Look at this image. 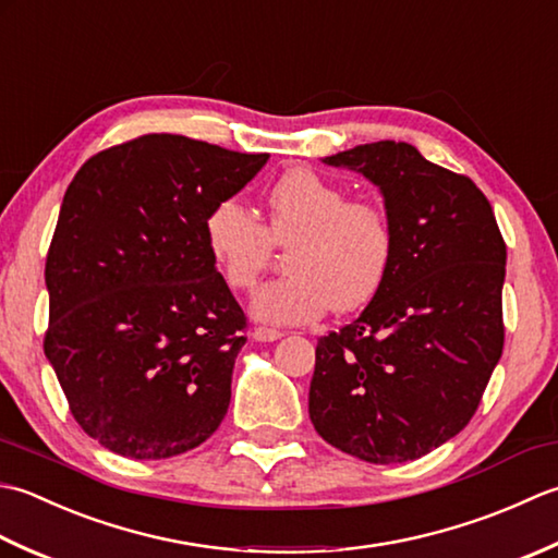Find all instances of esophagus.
Segmentation results:
<instances>
[{
  "label": "esophagus",
  "mask_w": 558,
  "mask_h": 558,
  "mask_svg": "<svg viewBox=\"0 0 558 558\" xmlns=\"http://www.w3.org/2000/svg\"><path fill=\"white\" fill-rule=\"evenodd\" d=\"M253 339H255V342H277V339H281V332H279V329H271V327H255Z\"/></svg>",
  "instance_id": "obj_1"
}]
</instances>
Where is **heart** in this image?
<instances>
[{
    "instance_id": "heart-1",
    "label": "heart",
    "mask_w": 558,
    "mask_h": 558,
    "mask_svg": "<svg viewBox=\"0 0 558 558\" xmlns=\"http://www.w3.org/2000/svg\"><path fill=\"white\" fill-rule=\"evenodd\" d=\"M204 241L233 291H253L275 245L287 247L289 275L255 293L259 320L299 325L363 308L383 289L395 259V231L380 204L347 192L311 168H291L265 192V223L238 199L204 216Z\"/></svg>"
}]
</instances>
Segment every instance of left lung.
<instances>
[{
    "label": "left lung",
    "mask_w": 558,
    "mask_h": 558,
    "mask_svg": "<svg viewBox=\"0 0 558 558\" xmlns=\"http://www.w3.org/2000/svg\"><path fill=\"white\" fill-rule=\"evenodd\" d=\"M325 163L380 187L395 259L366 311L317 339L311 422L359 460H416L470 424L501 359L506 241L484 192L412 144H363Z\"/></svg>",
    "instance_id": "left-lung-1"
}]
</instances>
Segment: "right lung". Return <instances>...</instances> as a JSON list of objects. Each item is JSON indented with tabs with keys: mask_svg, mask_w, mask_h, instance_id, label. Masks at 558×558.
Segmentation results:
<instances>
[{
	"mask_svg": "<svg viewBox=\"0 0 558 558\" xmlns=\"http://www.w3.org/2000/svg\"><path fill=\"white\" fill-rule=\"evenodd\" d=\"M267 158L144 134L90 156L64 192L43 349L76 424L122 458H173L223 422L247 317L204 216Z\"/></svg>",
	"mask_w": 558,
	"mask_h": 558,
	"instance_id": "right-lung-1",
	"label": "right lung"
}]
</instances>
